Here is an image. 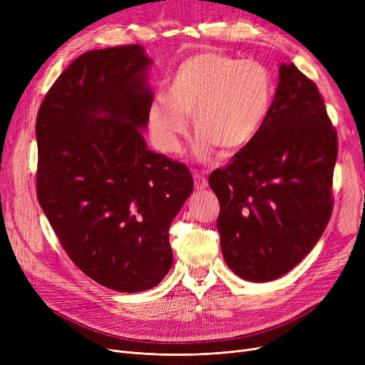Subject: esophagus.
<instances>
[{"label": "esophagus", "mask_w": 365, "mask_h": 365, "mask_svg": "<svg viewBox=\"0 0 365 365\" xmlns=\"http://www.w3.org/2000/svg\"><path fill=\"white\" fill-rule=\"evenodd\" d=\"M194 185L197 190H202L208 186V180L204 175H201V173H194Z\"/></svg>", "instance_id": "esophagus-1"}]
</instances>
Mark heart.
Here are the masks:
<instances>
[{
  "instance_id": "obj_1",
  "label": "heart",
  "mask_w": 365,
  "mask_h": 365,
  "mask_svg": "<svg viewBox=\"0 0 365 365\" xmlns=\"http://www.w3.org/2000/svg\"><path fill=\"white\" fill-rule=\"evenodd\" d=\"M271 98V75L263 65L222 51H202L179 65L165 98L150 102V136L160 150L176 152L187 128L185 117L192 113L198 155L207 157L212 148L219 155H232L256 136Z\"/></svg>"
}]
</instances>
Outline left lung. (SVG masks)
Listing matches in <instances>:
<instances>
[{
    "label": "left lung",
    "mask_w": 365,
    "mask_h": 365,
    "mask_svg": "<svg viewBox=\"0 0 365 365\" xmlns=\"http://www.w3.org/2000/svg\"><path fill=\"white\" fill-rule=\"evenodd\" d=\"M336 160L337 133L318 87L282 63L256 136L208 178L231 271L247 281H272L312 250L331 217Z\"/></svg>",
    "instance_id": "left-lung-1"
}]
</instances>
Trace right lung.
Here are the masks:
<instances>
[{
    "label": "right lung",
    "instance_id": "right-lung-1",
    "mask_svg": "<svg viewBox=\"0 0 365 365\" xmlns=\"http://www.w3.org/2000/svg\"><path fill=\"white\" fill-rule=\"evenodd\" d=\"M150 59L128 44L81 54L38 110L36 197L63 250L110 290L155 287L173 264L168 227L192 192L182 163L146 148Z\"/></svg>",
    "mask_w": 365,
    "mask_h": 365
}]
</instances>
